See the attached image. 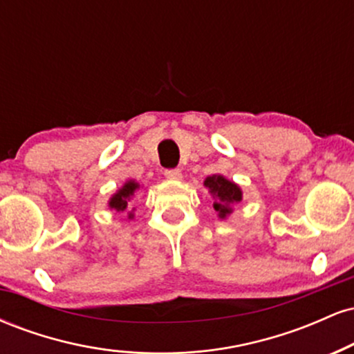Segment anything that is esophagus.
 Returning a JSON list of instances; mask_svg holds the SVG:
<instances>
[{"instance_id": "obj_1", "label": "esophagus", "mask_w": 354, "mask_h": 354, "mask_svg": "<svg viewBox=\"0 0 354 354\" xmlns=\"http://www.w3.org/2000/svg\"><path fill=\"white\" fill-rule=\"evenodd\" d=\"M165 176L168 178V180H181L183 178V173H181V169H178V168H174V169H166L165 171Z\"/></svg>"}]
</instances>
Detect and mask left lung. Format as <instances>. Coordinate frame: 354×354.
I'll use <instances>...</instances> for the list:
<instances>
[{
  "instance_id": "obj_1",
  "label": "left lung",
  "mask_w": 354,
  "mask_h": 354,
  "mask_svg": "<svg viewBox=\"0 0 354 354\" xmlns=\"http://www.w3.org/2000/svg\"><path fill=\"white\" fill-rule=\"evenodd\" d=\"M205 186L209 189L211 196L214 200L213 208L221 219L233 213V205L243 200L241 188L236 183L226 180L221 174H213V176L206 178Z\"/></svg>"
}]
</instances>
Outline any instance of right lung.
Returning <instances> with one entry per match:
<instances>
[{
	"label": "right lung",
	"mask_w": 354,
	"mask_h": 354,
	"mask_svg": "<svg viewBox=\"0 0 354 354\" xmlns=\"http://www.w3.org/2000/svg\"><path fill=\"white\" fill-rule=\"evenodd\" d=\"M140 189V185H138L136 181L129 180L126 181L123 185V188H120L116 191L115 194L111 196V200H109V208L111 209H116V211H124L128 208V203L131 201V198L135 196L136 191ZM129 218H133V213H129Z\"/></svg>",
	"instance_id": "1"
}]
</instances>
